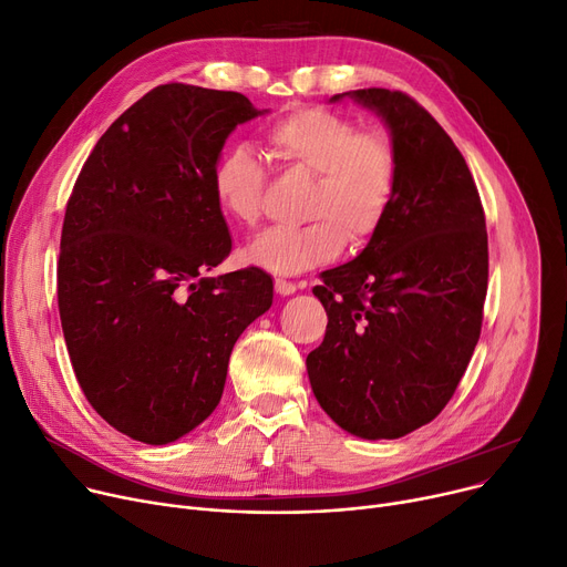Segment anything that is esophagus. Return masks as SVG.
I'll use <instances>...</instances> for the list:
<instances>
[{"mask_svg":"<svg viewBox=\"0 0 567 567\" xmlns=\"http://www.w3.org/2000/svg\"><path fill=\"white\" fill-rule=\"evenodd\" d=\"M296 289H299V287H296L293 282L282 280V278H276V291H278L280 296H289V293H293Z\"/></svg>","mask_w":567,"mask_h":567,"instance_id":"esophagus-1","label":"esophagus"}]
</instances>
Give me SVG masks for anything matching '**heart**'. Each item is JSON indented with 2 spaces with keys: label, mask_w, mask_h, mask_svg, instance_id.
<instances>
[{
  "label": "heart",
  "mask_w": 567,
  "mask_h": 567,
  "mask_svg": "<svg viewBox=\"0 0 567 567\" xmlns=\"http://www.w3.org/2000/svg\"><path fill=\"white\" fill-rule=\"evenodd\" d=\"M266 146L287 174L310 176L301 227L261 234L248 259L271 274L296 276L336 259L344 241L363 246L391 214L400 154L391 133L361 128L351 116L301 107L266 128ZM268 174L252 148L238 144L214 165L212 188L223 212L246 227L264 214Z\"/></svg>",
  "instance_id": "heart-1"
}]
</instances>
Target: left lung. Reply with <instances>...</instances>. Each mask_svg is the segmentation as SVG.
I'll use <instances>...</instances> for the list:
<instances>
[{
  "label": "left lung",
  "mask_w": 567,
  "mask_h": 567,
  "mask_svg": "<svg viewBox=\"0 0 567 567\" xmlns=\"http://www.w3.org/2000/svg\"><path fill=\"white\" fill-rule=\"evenodd\" d=\"M347 96L391 128L400 182L365 250L312 289L329 326L306 365L317 402L342 430L400 439L451 402L478 344L485 212L460 148L421 103L379 86Z\"/></svg>",
  "instance_id": "1"
}]
</instances>
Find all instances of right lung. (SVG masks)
I'll use <instances>...</instances> for the list:
<instances>
[{"mask_svg":"<svg viewBox=\"0 0 567 567\" xmlns=\"http://www.w3.org/2000/svg\"><path fill=\"white\" fill-rule=\"evenodd\" d=\"M259 114L238 92L161 84L101 135L69 197L64 340L89 404L135 441L163 445L206 421L234 342L274 303L257 266L204 278L231 252L214 165Z\"/></svg>","mask_w":567,"mask_h":567,"instance_id":"obj_1","label":"right lung"}]
</instances>
